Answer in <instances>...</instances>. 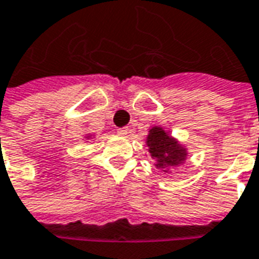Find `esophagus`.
Returning <instances> with one entry per match:
<instances>
[{
    "instance_id": "34e87169",
    "label": "esophagus",
    "mask_w": 259,
    "mask_h": 259,
    "mask_svg": "<svg viewBox=\"0 0 259 259\" xmlns=\"http://www.w3.org/2000/svg\"><path fill=\"white\" fill-rule=\"evenodd\" d=\"M117 132H118V135H121V137H127L128 134H130V128H128V127L118 128Z\"/></svg>"
}]
</instances>
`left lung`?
I'll return each instance as SVG.
<instances>
[{
  "instance_id": "8db88e82",
  "label": "left lung",
  "mask_w": 259,
  "mask_h": 259,
  "mask_svg": "<svg viewBox=\"0 0 259 259\" xmlns=\"http://www.w3.org/2000/svg\"><path fill=\"white\" fill-rule=\"evenodd\" d=\"M147 146L153 158L157 159V166L165 169L166 166H176L186 161L187 150L178 143L176 139L164 131V128L154 127L149 131Z\"/></svg>"
}]
</instances>
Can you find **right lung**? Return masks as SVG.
Masks as SVG:
<instances>
[{
  "instance_id": "add662e5",
  "label": "right lung",
  "mask_w": 259,
  "mask_h": 259,
  "mask_svg": "<svg viewBox=\"0 0 259 259\" xmlns=\"http://www.w3.org/2000/svg\"><path fill=\"white\" fill-rule=\"evenodd\" d=\"M87 138H89V137H87Z\"/></svg>"
}]
</instances>
